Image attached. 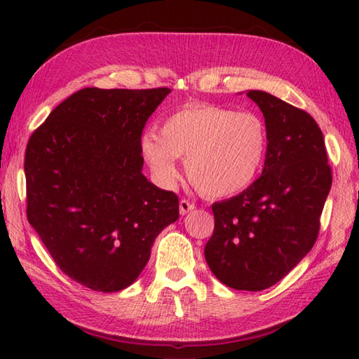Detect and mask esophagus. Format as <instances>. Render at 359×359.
<instances>
[{"label":"esophagus","instance_id":"1","mask_svg":"<svg viewBox=\"0 0 359 359\" xmlns=\"http://www.w3.org/2000/svg\"><path fill=\"white\" fill-rule=\"evenodd\" d=\"M196 207H194V203L193 202H189V201H187V199H182L180 202H179V210H180V215L182 216H185V215H188L189 211H193Z\"/></svg>","mask_w":359,"mask_h":359}]
</instances>
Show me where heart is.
<instances>
[{"label": "heart", "mask_w": 359, "mask_h": 359, "mask_svg": "<svg viewBox=\"0 0 359 359\" xmlns=\"http://www.w3.org/2000/svg\"><path fill=\"white\" fill-rule=\"evenodd\" d=\"M269 134L253 112L215 104H191L168 116L154 133L143 134L142 156L163 187L179 180L177 158L197 191L226 197L253 184L264 165Z\"/></svg>", "instance_id": "heart-1"}]
</instances>
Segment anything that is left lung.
Here are the masks:
<instances>
[{
  "label": "left lung",
  "mask_w": 359,
  "mask_h": 359,
  "mask_svg": "<svg viewBox=\"0 0 359 359\" xmlns=\"http://www.w3.org/2000/svg\"><path fill=\"white\" fill-rule=\"evenodd\" d=\"M247 95L269 134L264 170L241 194L212 203L215 231L205 259L222 284L259 292L287 276L315 245L332 170L323 131L309 112L264 90Z\"/></svg>",
  "instance_id": "obj_1"
}]
</instances>
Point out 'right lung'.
<instances>
[{"label": "right lung", "instance_id": "1", "mask_svg": "<svg viewBox=\"0 0 359 359\" xmlns=\"http://www.w3.org/2000/svg\"><path fill=\"white\" fill-rule=\"evenodd\" d=\"M170 93L80 89L29 139V224L58 269L95 292L131 285L179 219V197L142 174L143 128Z\"/></svg>", "mask_w": 359, "mask_h": 359}]
</instances>
